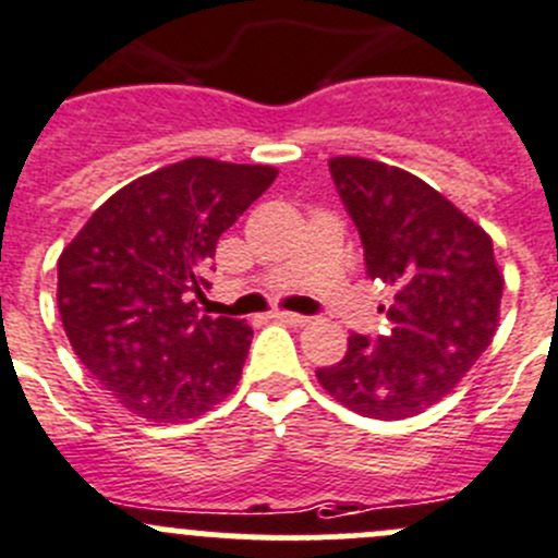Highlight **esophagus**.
<instances>
[{"label": "esophagus", "mask_w": 558, "mask_h": 558, "mask_svg": "<svg viewBox=\"0 0 558 558\" xmlns=\"http://www.w3.org/2000/svg\"><path fill=\"white\" fill-rule=\"evenodd\" d=\"M272 318H278V322L283 324H291V327H305V324L311 322V318L302 316V313H291V311H275Z\"/></svg>", "instance_id": "obj_1"}]
</instances>
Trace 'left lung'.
<instances>
[{
	"mask_svg": "<svg viewBox=\"0 0 558 558\" xmlns=\"http://www.w3.org/2000/svg\"><path fill=\"white\" fill-rule=\"evenodd\" d=\"M329 174L360 231L367 278L389 286L392 302L387 332H351L343 360L316 376L356 414L405 420L439 403L494 340L505 291L494 242L409 171L332 158Z\"/></svg>",
	"mask_w": 558,
	"mask_h": 558,
	"instance_id": "left-lung-1",
	"label": "left lung"
}]
</instances>
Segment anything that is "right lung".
<instances>
[{
  "instance_id": "right-lung-1",
  "label": "right lung",
  "mask_w": 558,
  "mask_h": 558,
  "mask_svg": "<svg viewBox=\"0 0 558 558\" xmlns=\"http://www.w3.org/2000/svg\"><path fill=\"white\" fill-rule=\"evenodd\" d=\"M272 166L191 158L95 209L57 264L64 332L86 371L133 414L182 423L236 387L253 329L198 316L220 234L267 191Z\"/></svg>"
}]
</instances>
